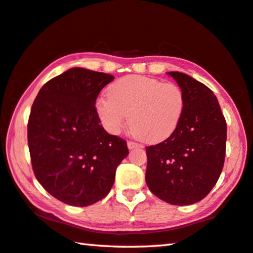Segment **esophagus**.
<instances>
[{
	"mask_svg": "<svg viewBox=\"0 0 253 253\" xmlns=\"http://www.w3.org/2000/svg\"><path fill=\"white\" fill-rule=\"evenodd\" d=\"M127 146H128V148H129V150H133V148H137V147H142L141 144L135 143L133 141H128L127 142Z\"/></svg>",
	"mask_w": 253,
	"mask_h": 253,
	"instance_id": "obj_1",
	"label": "esophagus"
}]
</instances>
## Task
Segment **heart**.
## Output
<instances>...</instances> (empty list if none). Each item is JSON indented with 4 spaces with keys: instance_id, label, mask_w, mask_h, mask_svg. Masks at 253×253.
Listing matches in <instances>:
<instances>
[{
    "instance_id": "1",
    "label": "heart",
    "mask_w": 253,
    "mask_h": 253,
    "mask_svg": "<svg viewBox=\"0 0 253 253\" xmlns=\"http://www.w3.org/2000/svg\"><path fill=\"white\" fill-rule=\"evenodd\" d=\"M186 97L174 83L158 79L128 75L108 87V95L95 102V111L110 134H119L129 123L136 136L148 143L171 137L181 122Z\"/></svg>"
}]
</instances>
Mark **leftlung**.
I'll return each mask as SVG.
<instances>
[{"instance_id":"8db88e82","label":"left lung","mask_w":253,"mask_h":253,"mask_svg":"<svg viewBox=\"0 0 253 253\" xmlns=\"http://www.w3.org/2000/svg\"><path fill=\"white\" fill-rule=\"evenodd\" d=\"M168 74L182 89L186 106L174 134L146 146L145 181L164 202L191 205L210 194L223 170L226 122L210 87L180 72Z\"/></svg>"}]
</instances>
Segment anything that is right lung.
I'll return each mask as SVG.
<instances>
[{
  "mask_svg": "<svg viewBox=\"0 0 253 253\" xmlns=\"http://www.w3.org/2000/svg\"><path fill=\"white\" fill-rule=\"evenodd\" d=\"M110 74L73 67L42 85L28 120V146L39 183L56 199L84 207L109 194L128 155L125 139L100 125L95 100Z\"/></svg>",
  "mask_w": 253,
  "mask_h": 253,
  "instance_id": "add662e5",
  "label": "right lung"
}]
</instances>
